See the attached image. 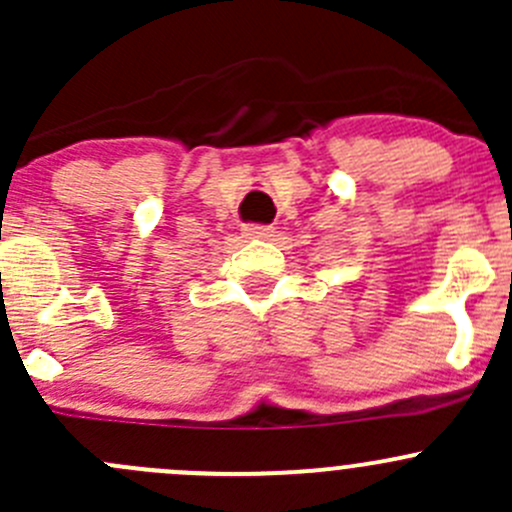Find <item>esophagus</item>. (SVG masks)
Listing matches in <instances>:
<instances>
[{
	"instance_id": "34e87169",
	"label": "esophagus",
	"mask_w": 512,
	"mask_h": 512,
	"mask_svg": "<svg viewBox=\"0 0 512 512\" xmlns=\"http://www.w3.org/2000/svg\"><path fill=\"white\" fill-rule=\"evenodd\" d=\"M242 232H245V237H255V240H267V237H272L275 227H272V225H245V227H242Z\"/></svg>"
}]
</instances>
